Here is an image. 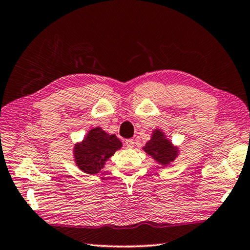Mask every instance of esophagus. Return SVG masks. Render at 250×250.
<instances>
[{
  "label": "esophagus",
  "instance_id": "esophagus-1",
  "mask_svg": "<svg viewBox=\"0 0 250 250\" xmlns=\"http://www.w3.org/2000/svg\"><path fill=\"white\" fill-rule=\"evenodd\" d=\"M125 146L129 147V149H132L133 146H134V141L132 139H128V140H125Z\"/></svg>",
  "mask_w": 250,
  "mask_h": 250
}]
</instances>
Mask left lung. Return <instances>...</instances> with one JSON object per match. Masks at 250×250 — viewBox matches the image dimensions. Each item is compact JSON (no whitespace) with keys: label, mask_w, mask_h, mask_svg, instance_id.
<instances>
[{"label":"left lung","mask_w":250,"mask_h":250,"mask_svg":"<svg viewBox=\"0 0 250 250\" xmlns=\"http://www.w3.org/2000/svg\"><path fill=\"white\" fill-rule=\"evenodd\" d=\"M142 150L162 167L172 166L180 153V147L173 145L164 131L159 128L152 131L151 139L146 143Z\"/></svg>","instance_id":"left-lung-1"}]
</instances>
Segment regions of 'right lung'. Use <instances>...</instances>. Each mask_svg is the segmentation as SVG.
<instances>
[{
    "mask_svg": "<svg viewBox=\"0 0 250 250\" xmlns=\"http://www.w3.org/2000/svg\"><path fill=\"white\" fill-rule=\"evenodd\" d=\"M121 147L122 142L116 134H109L100 126H96L74 146L73 156L76 167L86 174H98L105 162Z\"/></svg>",
    "mask_w": 250,
    "mask_h": 250,
    "instance_id": "add662e5",
    "label": "right lung"
}]
</instances>
